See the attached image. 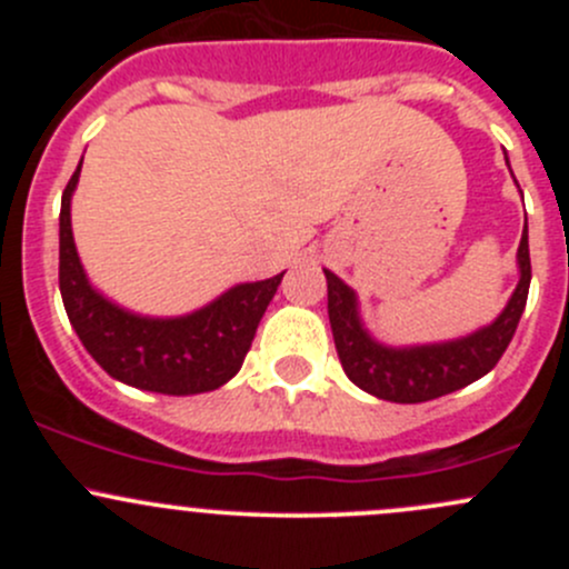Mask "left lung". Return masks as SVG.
Instances as JSON below:
<instances>
[{
	"instance_id": "8db88e82",
	"label": "left lung",
	"mask_w": 569,
	"mask_h": 569,
	"mask_svg": "<svg viewBox=\"0 0 569 569\" xmlns=\"http://www.w3.org/2000/svg\"><path fill=\"white\" fill-rule=\"evenodd\" d=\"M518 267V289L492 325L457 338V341L399 349L386 347L369 336L360 321L355 291L330 269H325L327 317H330L338 360H341L347 377L366 393L386 401H399V405L438 399V396L460 391L485 377L507 352L509 341L518 330V321L523 317L526 300H529V228H523V237H520Z\"/></svg>"
}]
</instances>
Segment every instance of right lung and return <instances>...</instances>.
Returning <instances> with one entry per match:
<instances>
[{"label": "right lung", "instance_id": "right-lung-1", "mask_svg": "<svg viewBox=\"0 0 569 569\" xmlns=\"http://www.w3.org/2000/svg\"><path fill=\"white\" fill-rule=\"evenodd\" d=\"M73 170L60 209V295L68 319L96 363L131 388L192 396L226 386L244 363L256 327L278 291L280 278L239 283L200 311L151 319L109 302L90 286L71 231Z\"/></svg>", "mask_w": 569, "mask_h": 569}]
</instances>
